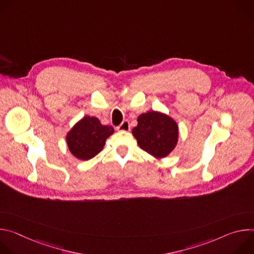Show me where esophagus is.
I'll list each match as a JSON object with an SVG mask.
<instances>
[{"label": "esophagus", "mask_w": 254, "mask_h": 254, "mask_svg": "<svg viewBox=\"0 0 254 254\" xmlns=\"http://www.w3.org/2000/svg\"><path fill=\"white\" fill-rule=\"evenodd\" d=\"M117 129L119 131H128L130 129V126H129V123L127 121H124L118 127Z\"/></svg>", "instance_id": "34e87169"}]
</instances>
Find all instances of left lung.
<instances>
[{
  "mask_svg": "<svg viewBox=\"0 0 254 254\" xmlns=\"http://www.w3.org/2000/svg\"><path fill=\"white\" fill-rule=\"evenodd\" d=\"M138 147L157 159L168 157L179 140L177 122L165 113L148 112L137 117V126L131 130Z\"/></svg>",
  "mask_w": 254,
  "mask_h": 254,
  "instance_id": "obj_1",
  "label": "left lung"
}]
</instances>
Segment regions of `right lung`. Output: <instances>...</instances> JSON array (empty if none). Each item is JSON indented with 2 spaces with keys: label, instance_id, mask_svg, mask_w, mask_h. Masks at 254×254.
<instances>
[{
  "label": "right lung",
  "instance_id": "right-lung-1",
  "mask_svg": "<svg viewBox=\"0 0 254 254\" xmlns=\"http://www.w3.org/2000/svg\"><path fill=\"white\" fill-rule=\"evenodd\" d=\"M114 132L113 127L102 125L95 117L85 116L68 130L66 143L76 159L87 161L102 151L106 138Z\"/></svg>",
  "mask_w": 254,
  "mask_h": 254
}]
</instances>
